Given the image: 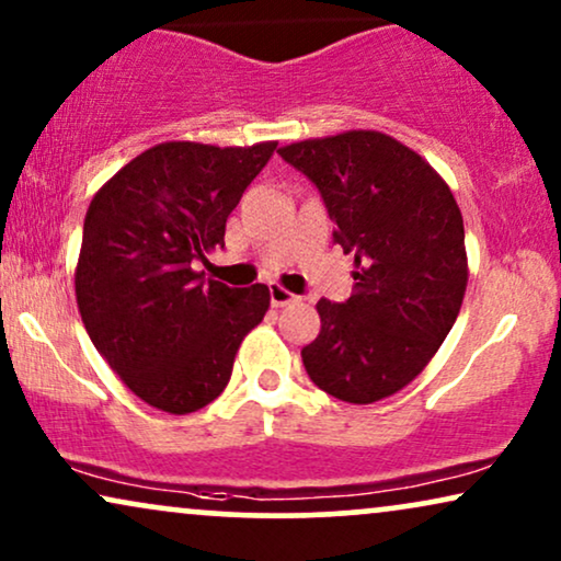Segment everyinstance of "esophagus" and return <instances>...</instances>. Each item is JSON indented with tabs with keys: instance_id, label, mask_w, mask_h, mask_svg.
<instances>
[{
	"instance_id": "34e87169",
	"label": "esophagus",
	"mask_w": 561,
	"mask_h": 561,
	"mask_svg": "<svg viewBox=\"0 0 561 561\" xmlns=\"http://www.w3.org/2000/svg\"><path fill=\"white\" fill-rule=\"evenodd\" d=\"M268 300H272L274 308H285V305L297 302V300H300V297L293 295V293H289V289H285V287L272 285V287H268Z\"/></svg>"
}]
</instances>
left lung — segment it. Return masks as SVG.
I'll return each mask as SVG.
<instances>
[{
	"label": "left lung",
	"mask_w": 561,
	"mask_h": 561,
	"mask_svg": "<svg viewBox=\"0 0 561 561\" xmlns=\"http://www.w3.org/2000/svg\"><path fill=\"white\" fill-rule=\"evenodd\" d=\"M318 188L333 243L354 253V295L321 300L302 346L310 380L333 399L373 403L401 391L445 342L463 302V217L448 183L401 141L346 131L282 147Z\"/></svg>",
	"instance_id": "8db88e82"
}]
</instances>
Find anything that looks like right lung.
Here are the masks:
<instances>
[{
    "label": "right lung",
    "mask_w": 561,
    "mask_h": 561,
    "mask_svg": "<svg viewBox=\"0 0 561 561\" xmlns=\"http://www.w3.org/2000/svg\"><path fill=\"white\" fill-rule=\"evenodd\" d=\"M276 141H165L118 170L90 202L75 289L111 370L154 409L191 414L228 386L240 342L268 310V287L204 279L225 222Z\"/></svg>",
    "instance_id": "1"
}]
</instances>
